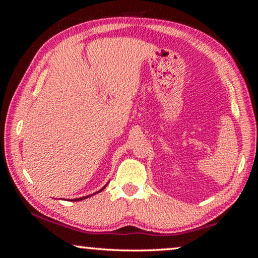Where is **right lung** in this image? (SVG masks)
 Returning <instances> with one entry per match:
<instances>
[{"instance_id": "obj_1", "label": "right lung", "mask_w": 258, "mask_h": 258, "mask_svg": "<svg viewBox=\"0 0 258 258\" xmlns=\"http://www.w3.org/2000/svg\"><path fill=\"white\" fill-rule=\"evenodd\" d=\"M107 184H108V183H107ZM107 184L106 185H104L103 187H102V189H100L99 191H97V192H94V194H92V195H90V196H85V197H81V198H77V199H73V202H80V200H84V199H86V198H90V197H92V196H94V195H97V194H99V192H101L103 189H104V187H106L107 186Z\"/></svg>"}]
</instances>
